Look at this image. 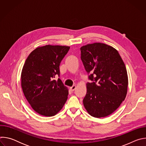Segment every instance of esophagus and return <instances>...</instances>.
I'll return each mask as SVG.
<instances>
[{
  "label": "esophagus",
  "instance_id": "1",
  "mask_svg": "<svg viewBox=\"0 0 146 146\" xmlns=\"http://www.w3.org/2000/svg\"><path fill=\"white\" fill-rule=\"evenodd\" d=\"M76 86H73L72 87H70V90H71L72 91H74V90L76 89Z\"/></svg>",
  "mask_w": 146,
  "mask_h": 146
}]
</instances>
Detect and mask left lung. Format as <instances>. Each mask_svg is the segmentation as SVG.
<instances>
[{"label": "left lung", "mask_w": 146, "mask_h": 146, "mask_svg": "<svg viewBox=\"0 0 146 146\" xmlns=\"http://www.w3.org/2000/svg\"><path fill=\"white\" fill-rule=\"evenodd\" d=\"M81 59L86 72L92 74L87 83L83 99L86 110L96 118L105 117L114 112L127 94V69L118 51L112 46L94 43L80 48Z\"/></svg>", "instance_id": "8db88e82"}]
</instances>
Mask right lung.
Returning <instances> with one entry per match:
<instances>
[{"instance_id":"add662e5","label":"right lung","mask_w":146,"mask_h":146,"mask_svg":"<svg viewBox=\"0 0 146 146\" xmlns=\"http://www.w3.org/2000/svg\"><path fill=\"white\" fill-rule=\"evenodd\" d=\"M70 47L38 46L27 58L21 72V87L32 108L40 115L51 117L59 113L68 99V88L59 76V65Z\"/></svg>"}]
</instances>
